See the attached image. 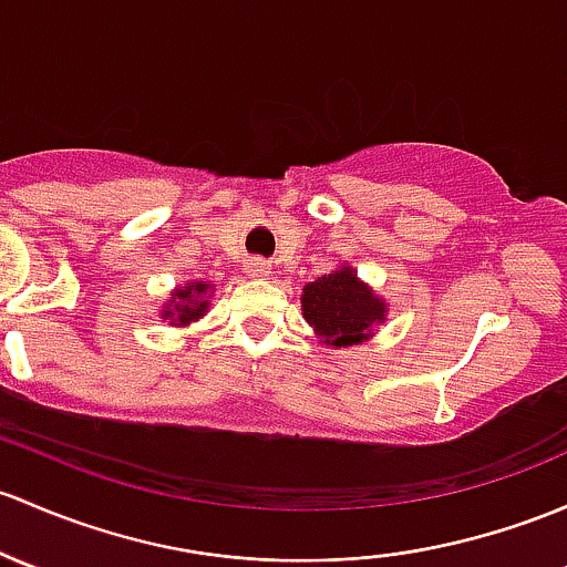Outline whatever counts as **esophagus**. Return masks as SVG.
Returning <instances> with one entry per match:
<instances>
[{"label": "esophagus", "instance_id": "1", "mask_svg": "<svg viewBox=\"0 0 567 567\" xmlns=\"http://www.w3.org/2000/svg\"><path fill=\"white\" fill-rule=\"evenodd\" d=\"M247 274L249 277H268V274H271V264L264 258H252L247 264Z\"/></svg>", "mask_w": 567, "mask_h": 567}]
</instances>
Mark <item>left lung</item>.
Masks as SVG:
<instances>
[{
    "mask_svg": "<svg viewBox=\"0 0 567 567\" xmlns=\"http://www.w3.org/2000/svg\"><path fill=\"white\" fill-rule=\"evenodd\" d=\"M301 309L309 326H315L326 344H333V348L361 342L367 331H372V326L383 320L385 312L383 301L374 299L372 290L363 288L353 268L323 274L309 282L303 288Z\"/></svg>",
    "mask_w": 567,
    "mask_h": 567,
    "instance_id": "left-lung-1",
    "label": "left lung"
}]
</instances>
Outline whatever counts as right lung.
<instances>
[{"label":"right lung","instance_id":"obj_1","mask_svg":"<svg viewBox=\"0 0 567 567\" xmlns=\"http://www.w3.org/2000/svg\"><path fill=\"white\" fill-rule=\"evenodd\" d=\"M163 312V318L174 326H187L189 320H198L206 312V285L195 282L187 290H178L176 301Z\"/></svg>","mask_w":567,"mask_h":567}]
</instances>
